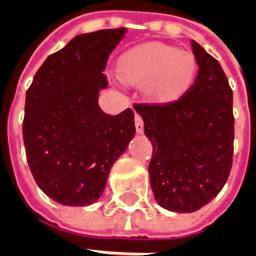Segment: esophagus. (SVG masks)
I'll return each mask as SVG.
<instances>
[{"mask_svg": "<svg viewBox=\"0 0 256 256\" xmlns=\"http://www.w3.org/2000/svg\"><path fill=\"white\" fill-rule=\"evenodd\" d=\"M134 123H136V130H137V133H142V132H144V122H142V118L140 116L137 112H136V115H134Z\"/></svg>", "mask_w": 256, "mask_h": 256, "instance_id": "esophagus-1", "label": "esophagus"}]
</instances>
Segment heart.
Here are the masks:
<instances>
[{
    "instance_id": "1",
    "label": "heart",
    "mask_w": 256,
    "mask_h": 256,
    "mask_svg": "<svg viewBox=\"0 0 256 256\" xmlns=\"http://www.w3.org/2000/svg\"><path fill=\"white\" fill-rule=\"evenodd\" d=\"M198 60L188 50L150 42L123 54L119 75L126 84H142L145 97L159 104L172 102L186 94L198 75Z\"/></svg>"
}]
</instances>
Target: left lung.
Returning a JSON list of instances; mask_svg holds the SVG:
<instances>
[{"label": "left lung", "instance_id": "obj_1", "mask_svg": "<svg viewBox=\"0 0 256 256\" xmlns=\"http://www.w3.org/2000/svg\"><path fill=\"white\" fill-rule=\"evenodd\" d=\"M198 71L192 88L172 102L136 104L154 146L150 186L160 207L193 212L220 192L230 174L234 140L233 92L224 70L190 42Z\"/></svg>", "mask_w": 256, "mask_h": 256}]
</instances>
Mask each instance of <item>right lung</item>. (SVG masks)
Returning a JSON list of instances; mask_svg holds the SVG:
<instances>
[{"label": "right lung", "mask_w": 256, "mask_h": 256, "mask_svg": "<svg viewBox=\"0 0 256 256\" xmlns=\"http://www.w3.org/2000/svg\"><path fill=\"white\" fill-rule=\"evenodd\" d=\"M126 28L75 36L36 71L26 93L23 140L36 182L63 206H88L106 189L112 164L136 134L134 112L98 106L106 60Z\"/></svg>", "instance_id": "1"}]
</instances>
